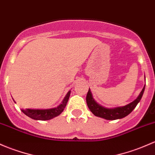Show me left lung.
I'll list each match as a JSON object with an SVG mask.
<instances>
[{"mask_svg":"<svg viewBox=\"0 0 155 155\" xmlns=\"http://www.w3.org/2000/svg\"><path fill=\"white\" fill-rule=\"evenodd\" d=\"M145 86L143 87L140 94L137 98L135 99L134 101H133L132 102L123 107H115V108H106V107L101 106L93 99L90 89H89L88 92L87 94L86 102H87V105L91 110V111L95 116L102 117V118H104L107 120H117V119L123 118V117H126L127 115H128L135 108V107L137 106L138 102L140 101L141 98H142Z\"/></svg>","mask_w":155,"mask_h":155,"instance_id":"1","label":"left lung"}]
</instances>
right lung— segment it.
Listing matches in <instances>:
<instances>
[{
  "label": "right lung",
  "mask_w": 155,
  "mask_h": 155,
  "mask_svg": "<svg viewBox=\"0 0 155 155\" xmlns=\"http://www.w3.org/2000/svg\"><path fill=\"white\" fill-rule=\"evenodd\" d=\"M71 91L68 93L64 100L62 101L61 104H60L56 107L50 109H44V110H39V109H21L22 112L33 120H48L50 119L56 117L60 114L64 110L65 106H66L68 101L69 99Z\"/></svg>",
  "instance_id": "obj_1"
}]
</instances>
